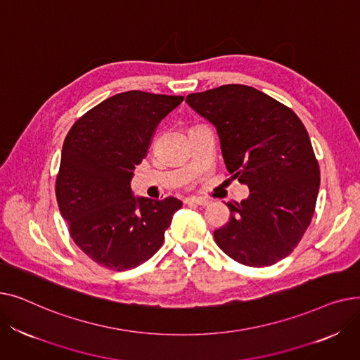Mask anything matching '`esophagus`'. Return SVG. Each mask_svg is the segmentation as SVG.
I'll return each instance as SVG.
<instances>
[{"mask_svg": "<svg viewBox=\"0 0 360 360\" xmlns=\"http://www.w3.org/2000/svg\"><path fill=\"white\" fill-rule=\"evenodd\" d=\"M185 202L186 204H194V205L205 207V205L210 204V200H205V198H201V197H190V198L185 200Z\"/></svg>", "mask_w": 360, "mask_h": 360, "instance_id": "1", "label": "esophagus"}]
</instances>
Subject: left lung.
Returning a JSON list of instances; mask_svg holds the SVG:
<instances>
[{"mask_svg": "<svg viewBox=\"0 0 360 360\" xmlns=\"http://www.w3.org/2000/svg\"><path fill=\"white\" fill-rule=\"evenodd\" d=\"M185 102L217 129L229 174L250 188L228 202L231 220L214 231L219 248L250 267L286 258L315 212L319 167L308 131L288 106L243 84L188 94Z\"/></svg>", "mask_w": 360, "mask_h": 360, "instance_id": "left-lung-1", "label": "left lung"}]
</instances>
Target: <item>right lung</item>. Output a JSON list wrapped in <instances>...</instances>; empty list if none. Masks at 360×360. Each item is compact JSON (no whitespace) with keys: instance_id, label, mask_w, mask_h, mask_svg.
I'll use <instances>...</instances> for the list:
<instances>
[{"instance_id":"right-lung-1","label":"right lung","mask_w":360,"mask_h":360,"mask_svg":"<svg viewBox=\"0 0 360 360\" xmlns=\"http://www.w3.org/2000/svg\"><path fill=\"white\" fill-rule=\"evenodd\" d=\"M182 96L118 93L75 122L64 140L55 194L75 245L115 271L153 257L182 207L174 197H134L131 178L159 122Z\"/></svg>"}]
</instances>
